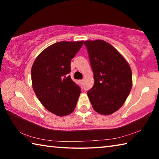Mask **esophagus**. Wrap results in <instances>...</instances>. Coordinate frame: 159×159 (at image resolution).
<instances>
[{
	"instance_id": "obj_1",
	"label": "esophagus",
	"mask_w": 159,
	"mask_h": 159,
	"mask_svg": "<svg viewBox=\"0 0 159 159\" xmlns=\"http://www.w3.org/2000/svg\"><path fill=\"white\" fill-rule=\"evenodd\" d=\"M80 83H81V84H83V79H82V80H80Z\"/></svg>"
}]
</instances>
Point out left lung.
<instances>
[{
  "instance_id": "8db88e82",
  "label": "left lung",
  "mask_w": 159,
  "mask_h": 159,
  "mask_svg": "<svg viewBox=\"0 0 159 159\" xmlns=\"http://www.w3.org/2000/svg\"><path fill=\"white\" fill-rule=\"evenodd\" d=\"M94 74V85L88 96L94 110L110 115L124 104L132 88V71L117 50L102 40L86 41Z\"/></svg>"
}]
</instances>
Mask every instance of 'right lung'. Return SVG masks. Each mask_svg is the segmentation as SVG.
<instances>
[{"label": "right lung", "mask_w": 159, "mask_h": 159, "mask_svg": "<svg viewBox=\"0 0 159 159\" xmlns=\"http://www.w3.org/2000/svg\"><path fill=\"white\" fill-rule=\"evenodd\" d=\"M84 41H61L40 53L31 68L34 93L48 111L60 116L74 111L81 92L72 80L71 61Z\"/></svg>", "instance_id": "right-lung-1"}]
</instances>
